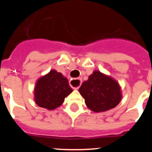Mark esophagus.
I'll use <instances>...</instances> for the list:
<instances>
[{
  "label": "esophagus",
  "instance_id": "1",
  "mask_svg": "<svg viewBox=\"0 0 152 152\" xmlns=\"http://www.w3.org/2000/svg\"><path fill=\"white\" fill-rule=\"evenodd\" d=\"M70 85L72 88H73V89L77 90L80 88V85L81 84V80L80 79H72V80H70ZM75 85H77L76 87H74Z\"/></svg>",
  "mask_w": 152,
  "mask_h": 152
}]
</instances>
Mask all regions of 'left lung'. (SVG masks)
I'll return each instance as SVG.
<instances>
[{
	"label": "left lung",
	"instance_id": "1",
	"mask_svg": "<svg viewBox=\"0 0 152 152\" xmlns=\"http://www.w3.org/2000/svg\"><path fill=\"white\" fill-rule=\"evenodd\" d=\"M86 106L95 113L116 107L122 100L120 85L110 76L94 71L79 88Z\"/></svg>",
	"mask_w": 152,
	"mask_h": 152
}]
</instances>
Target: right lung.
<instances>
[{"label": "right lung", "instance_id": "obj_1", "mask_svg": "<svg viewBox=\"0 0 152 152\" xmlns=\"http://www.w3.org/2000/svg\"><path fill=\"white\" fill-rule=\"evenodd\" d=\"M72 91L68 79L52 69L36 80L34 101L39 107L53 110L62 104L64 98Z\"/></svg>", "mask_w": 152, "mask_h": 152}]
</instances>
